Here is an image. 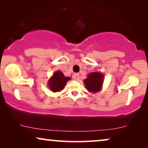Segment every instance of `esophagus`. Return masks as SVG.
<instances>
[{
    "mask_svg": "<svg viewBox=\"0 0 148 148\" xmlns=\"http://www.w3.org/2000/svg\"><path fill=\"white\" fill-rule=\"evenodd\" d=\"M73 79H75V80H78L79 79V73H75V74H74L73 75Z\"/></svg>",
    "mask_w": 148,
    "mask_h": 148,
    "instance_id": "obj_1",
    "label": "esophagus"
}]
</instances>
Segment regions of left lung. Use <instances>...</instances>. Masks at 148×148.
I'll return each instance as SVG.
<instances>
[{"label": "left lung", "mask_w": 148, "mask_h": 148, "mask_svg": "<svg viewBox=\"0 0 148 148\" xmlns=\"http://www.w3.org/2000/svg\"><path fill=\"white\" fill-rule=\"evenodd\" d=\"M86 88L89 92L95 93L101 90L103 84V75L99 72L89 73L88 77L84 79Z\"/></svg>", "instance_id": "8db88e82"}]
</instances>
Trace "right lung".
<instances>
[{
	"label": "right lung",
	"mask_w": 148,
	"mask_h": 148,
	"mask_svg": "<svg viewBox=\"0 0 148 148\" xmlns=\"http://www.w3.org/2000/svg\"><path fill=\"white\" fill-rule=\"evenodd\" d=\"M70 79V77H65L64 74L60 71H56L48 81L49 89L53 92H60L64 89L67 82Z\"/></svg>",
	"instance_id": "right-lung-1"
}]
</instances>
